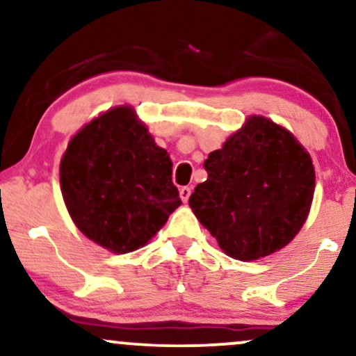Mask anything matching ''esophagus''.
<instances>
[{"label":"esophagus","instance_id":"1","mask_svg":"<svg viewBox=\"0 0 356 356\" xmlns=\"http://www.w3.org/2000/svg\"><path fill=\"white\" fill-rule=\"evenodd\" d=\"M179 193H181V199L184 202H187L188 197H191V193H192V187H188V186L181 187V191H179Z\"/></svg>","mask_w":356,"mask_h":356}]
</instances>
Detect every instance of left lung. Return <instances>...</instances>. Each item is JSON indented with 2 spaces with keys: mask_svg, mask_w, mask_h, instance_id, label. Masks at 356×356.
<instances>
[{
  "mask_svg": "<svg viewBox=\"0 0 356 356\" xmlns=\"http://www.w3.org/2000/svg\"><path fill=\"white\" fill-rule=\"evenodd\" d=\"M209 179L188 199L195 217L235 259L281 250L307 218L316 188L309 152L263 116H251L205 161Z\"/></svg>",
  "mask_w": 356,
  "mask_h": 356,
  "instance_id": "8db88e82",
  "label": "left lung"
}]
</instances>
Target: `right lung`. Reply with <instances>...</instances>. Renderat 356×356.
Returning a JSON list of instances; mask_svg holds the SVG:
<instances>
[{
  "label": "right lung",
  "instance_id": "add662e5",
  "mask_svg": "<svg viewBox=\"0 0 356 356\" xmlns=\"http://www.w3.org/2000/svg\"><path fill=\"white\" fill-rule=\"evenodd\" d=\"M60 187L79 230L113 253L145 246L182 204L168 151L129 106L106 111L70 139Z\"/></svg>",
  "mask_w": 356,
  "mask_h": 356
}]
</instances>
